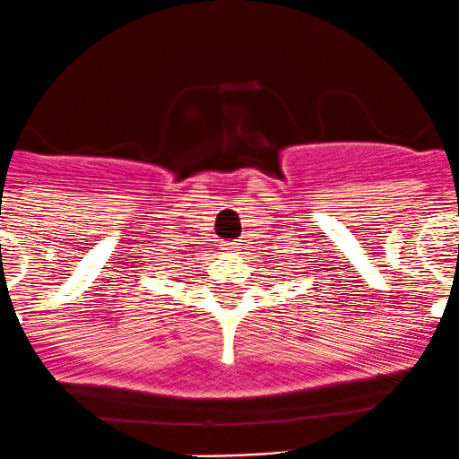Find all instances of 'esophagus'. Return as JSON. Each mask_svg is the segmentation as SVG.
I'll return each mask as SVG.
<instances>
[{
  "label": "esophagus",
  "instance_id": "esophagus-1",
  "mask_svg": "<svg viewBox=\"0 0 459 459\" xmlns=\"http://www.w3.org/2000/svg\"><path fill=\"white\" fill-rule=\"evenodd\" d=\"M226 247H229V251H238L239 244L238 242H230V244H226Z\"/></svg>",
  "mask_w": 459,
  "mask_h": 459
}]
</instances>
